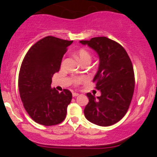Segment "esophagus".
<instances>
[{"mask_svg": "<svg viewBox=\"0 0 157 157\" xmlns=\"http://www.w3.org/2000/svg\"><path fill=\"white\" fill-rule=\"evenodd\" d=\"M78 95H79V94H78V93H72V96H73V97H74V98H75V97H77V96H78Z\"/></svg>", "mask_w": 157, "mask_h": 157, "instance_id": "esophagus-1", "label": "esophagus"}]
</instances>
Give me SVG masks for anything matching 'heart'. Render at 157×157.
<instances>
[{
	"label": "heart",
	"mask_w": 157,
	"mask_h": 157,
	"mask_svg": "<svg viewBox=\"0 0 157 157\" xmlns=\"http://www.w3.org/2000/svg\"><path fill=\"white\" fill-rule=\"evenodd\" d=\"M77 57L80 62L85 61V60L90 61L91 59V56L90 54V52L87 50H86V49H83V48L82 49H80V50L78 52ZM84 79H85V78H78L74 79V82L75 83V84H78V83L82 82Z\"/></svg>",
	"instance_id": "b5f03b06"
}]
</instances>
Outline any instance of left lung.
Returning <instances> with one entry per match:
<instances>
[{"instance_id":"left-lung-1","label":"left lung","mask_w":157,"mask_h":157,"mask_svg":"<svg viewBox=\"0 0 157 157\" xmlns=\"http://www.w3.org/2000/svg\"><path fill=\"white\" fill-rule=\"evenodd\" d=\"M94 49L99 57L94 78L101 95L86 94L89 103L84 109L86 120L101 127H109L125 116L134 90V73L128 54L123 46L106 37L80 41Z\"/></svg>"}]
</instances>
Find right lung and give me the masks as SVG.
Wrapping results in <instances>:
<instances>
[{
    "label": "right lung",
    "mask_w": 157,
    "mask_h": 157,
    "mask_svg": "<svg viewBox=\"0 0 157 157\" xmlns=\"http://www.w3.org/2000/svg\"><path fill=\"white\" fill-rule=\"evenodd\" d=\"M72 42L47 36L30 47L21 64L18 82L20 98L29 116L41 125H56L66 117L71 93L68 90L59 93L51 83Z\"/></svg>",
    "instance_id": "obj_1"
}]
</instances>
